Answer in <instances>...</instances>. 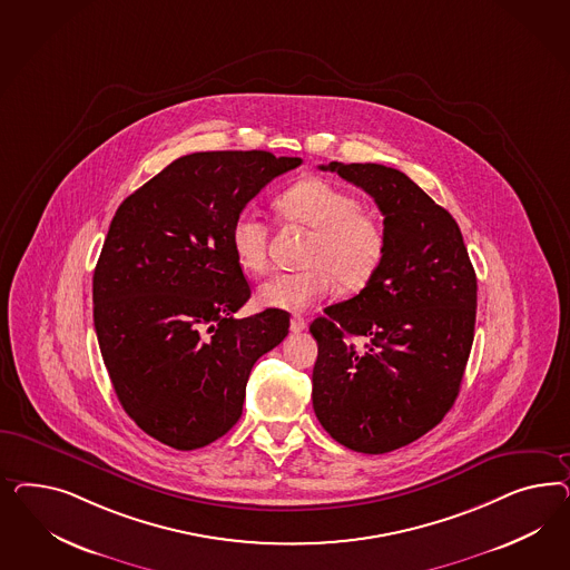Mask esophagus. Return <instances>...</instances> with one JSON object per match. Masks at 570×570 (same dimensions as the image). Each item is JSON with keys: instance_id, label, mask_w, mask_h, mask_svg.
Listing matches in <instances>:
<instances>
[{"instance_id": "esophagus-1", "label": "esophagus", "mask_w": 570, "mask_h": 570, "mask_svg": "<svg viewBox=\"0 0 570 570\" xmlns=\"http://www.w3.org/2000/svg\"><path fill=\"white\" fill-rule=\"evenodd\" d=\"M305 328H307V322H305L301 315H293V320H291V330H293L294 334H296V332H303Z\"/></svg>"}]
</instances>
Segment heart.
<instances>
[{
  "label": "heart",
  "instance_id": "b5f03b06",
  "mask_svg": "<svg viewBox=\"0 0 570 570\" xmlns=\"http://www.w3.org/2000/svg\"><path fill=\"white\" fill-rule=\"evenodd\" d=\"M282 222L311 229L303 269L279 272L257 291L263 307L305 311L334 293L360 291L379 272L386 238L379 219L363 210L355 194L324 177H307L279 191L274 200ZM229 246L244 272L263 274L269 265V225L242 210L229 227Z\"/></svg>",
  "mask_w": 570,
  "mask_h": 570
}]
</instances>
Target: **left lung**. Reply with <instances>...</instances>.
Listing matches in <instances>:
<instances>
[{
	"label": "left lung",
	"mask_w": 570,
	"mask_h": 570,
	"mask_svg": "<svg viewBox=\"0 0 570 570\" xmlns=\"http://www.w3.org/2000/svg\"><path fill=\"white\" fill-rule=\"evenodd\" d=\"M320 169L374 198L386 250L362 293L309 326L320 346L313 410L341 445L386 453L434 429L458 397L474 341L476 274L455 219L405 173L336 160Z\"/></svg>",
	"instance_id": "left-lung-1"
}]
</instances>
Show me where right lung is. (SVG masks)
Returning <instances> with one entry per match:
<instances>
[{
	"label": "right lung",
	"mask_w": 570,
	"mask_h": 570,
	"mask_svg": "<svg viewBox=\"0 0 570 570\" xmlns=\"http://www.w3.org/2000/svg\"><path fill=\"white\" fill-rule=\"evenodd\" d=\"M296 156L194 153L127 196L94 272V326L115 393L141 431L179 451L205 448L242 415L261 355L286 311L234 320L250 286L229 246L232 222Z\"/></svg>",
	"instance_id": "1"
}]
</instances>
